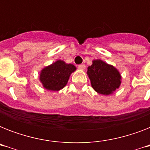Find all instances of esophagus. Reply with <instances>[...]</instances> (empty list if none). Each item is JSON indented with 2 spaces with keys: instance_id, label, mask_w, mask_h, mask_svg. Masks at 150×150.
Here are the masks:
<instances>
[{
  "instance_id": "1",
  "label": "esophagus",
  "mask_w": 150,
  "mask_h": 150,
  "mask_svg": "<svg viewBox=\"0 0 150 150\" xmlns=\"http://www.w3.org/2000/svg\"><path fill=\"white\" fill-rule=\"evenodd\" d=\"M79 69H81V70H84L85 68H86V65H85V64H79Z\"/></svg>"
}]
</instances>
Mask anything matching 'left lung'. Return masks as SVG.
<instances>
[{"label":"left lung","instance_id":"obj_1","mask_svg":"<svg viewBox=\"0 0 150 150\" xmlns=\"http://www.w3.org/2000/svg\"><path fill=\"white\" fill-rule=\"evenodd\" d=\"M87 69L92 87L98 93L110 95L121 85V76L118 70L102 60L93 61V64Z\"/></svg>","mask_w":150,"mask_h":150}]
</instances>
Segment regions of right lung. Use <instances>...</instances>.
I'll return each instance as SVG.
<instances>
[{"label": "right lung", "mask_w": 150, "mask_h": 150, "mask_svg": "<svg viewBox=\"0 0 150 150\" xmlns=\"http://www.w3.org/2000/svg\"><path fill=\"white\" fill-rule=\"evenodd\" d=\"M75 70V65L58 60L41 70L40 81L46 89L58 91L67 85L71 74Z\"/></svg>", "instance_id": "right-lung-1"}]
</instances>
